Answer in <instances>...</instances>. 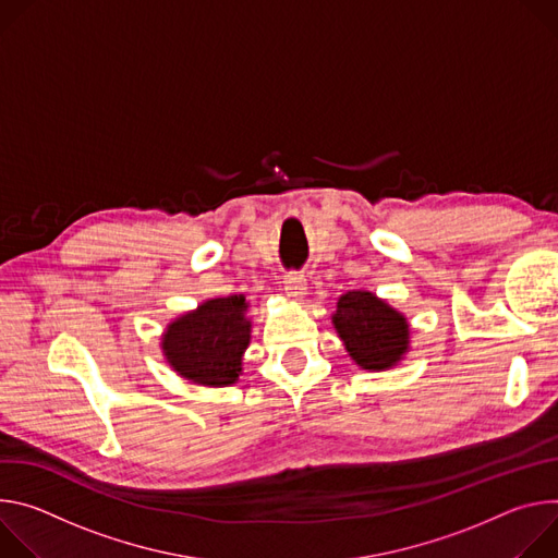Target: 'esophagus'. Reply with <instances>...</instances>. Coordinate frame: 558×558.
<instances>
[{"instance_id": "1", "label": "esophagus", "mask_w": 558, "mask_h": 558, "mask_svg": "<svg viewBox=\"0 0 558 558\" xmlns=\"http://www.w3.org/2000/svg\"><path fill=\"white\" fill-rule=\"evenodd\" d=\"M283 290H286V294L292 296V299H303L305 292H307V281H305V277L299 275V272H288V275L283 277Z\"/></svg>"}]
</instances>
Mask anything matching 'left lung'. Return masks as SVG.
Here are the masks:
<instances>
[{"instance_id": "obj_1", "label": "left lung", "mask_w": 558, "mask_h": 558, "mask_svg": "<svg viewBox=\"0 0 558 558\" xmlns=\"http://www.w3.org/2000/svg\"><path fill=\"white\" fill-rule=\"evenodd\" d=\"M332 324L348 354L363 369L381 373L397 365L410 348L408 319L367 290L341 294Z\"/></svg>"}]
</instances>
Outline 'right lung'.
I'll list each match as a JSON object with an SVG mask.
<instances>
[{"label":"right lung","instance_id":"right-lung-1","mask_svg":"<svg viewBox=\"0 0 558 558\" xmlns=\"http://www.w3.org/2000/svg\"><path fill=\"white\" fill-rule=\"evenodd\" d=\"M243 294L208 299L197 311L174 319L161 350L177 375L199 386L226 388L241 375V356L251 343Z\"/></svg>","mask_w":558,"mask_h":558}]
</instances>
